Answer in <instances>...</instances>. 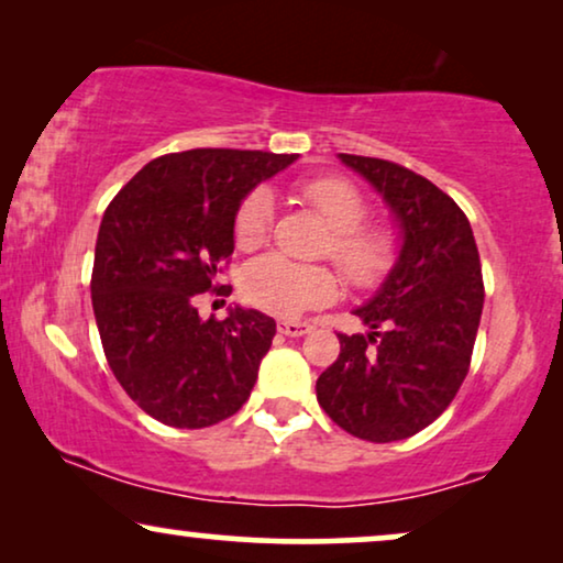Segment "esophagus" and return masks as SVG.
<instances>
[{
  "label": "esophagus",
  "instance_id": "obj_1",
  "mask_svg": "<svg viewBox=\"0 0 563 563\" xmlns=\"http://www.w3.org/2000/svg\"><path fill=\"white\" fill-rule=\"evenodd\" d=\"M309 321H277V332L286 334V336H303L311 332Z\"/></svg>",
  "mask_w": 563,
  "mask_h": 563
}]
</instances>
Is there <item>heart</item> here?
Segmentation results:
<instances>
[{
  "mask_svg": "<svg viewBox=\"0 0 563 563\" xmlns=\"http://www.w3.org/2000/svg\"><path fill=\"white\" fill-rule=\"evenodd\" d=\"M298 192L321 221L329 227L321 254H327L342 269L352 288H378L394 267L399 265V242L386 227L365 223L368 203L350 179L313 177L298 185ZM273 192L267 187H254L236 206L231 234L239 250L250 252L265 244L273 229ZM242 296L254 309L273 317H298L334 301L340 283L332 267L303 265L283 254H265L252 260L242 273Z\"/></svg>",
  "mask_w": 563,
  "mask_h": 563,
  "instance_id": "b5f03b06",
  "label": "heart"
}]
</instances>
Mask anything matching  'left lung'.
I'll list each match as a JSON object with an SVG mask.
<instances>
[{"label":"left lung","instance_id":"left-lung-1","mask_svg":"<svg viewBox=\"0 0 563 563\" xmlns=\"http://www.w3.org/2000/svg\"><path fill=\"white\" fill-rule=\"evenodd\" d=\"M401 223L399 265L355 311L368 334H336L340 355L317 380L321 409L344 432L394 443L424 430L459 394L484 309V277L466 213L401 164L340 154Z\"/></svg>","mask_w":563,"mask_h":563}]
</instances>
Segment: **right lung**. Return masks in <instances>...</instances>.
I'll use <instances>...</instances> for the list:
<instances>
[{"label": "right lung", "mask_w": 563, "mask_h": 563, "mask_svg": "<svg viewBox=\"0 0 563 563\" xmlns=\"http://www.w3.org/2000/svg\"><path fill=\"white\" fill-rule=\"evenodd\" d=\"M296 154L190 148L148 162L110 200L95 244L92 309L123 391L156 422L200 430L242 409L275 319L234 309L198 317L234 252L236 206Z\"/></svg>", "instance_id": "obj_1"}]
</instances>
